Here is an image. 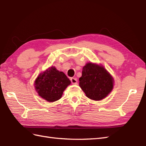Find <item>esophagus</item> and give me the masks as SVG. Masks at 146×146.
I'll use <instances>...</instances> for the list:
<instances>
[{
  "instance_id": "1",
  "label": "esophagus",
  "mask_w": 146,
  "mask_h": 146,
  "mask_svg": "<svg viewBox=\"0 0 146 146\" xmlns=\"http://www.w3.org/2000/svg\"><path fill=\"white\" fill-rule=\"evenodd\" d=\"M71 80V82H72V83L73 84H77L78 83V81H77V79L75 78H72L70 79Z\"/></svg>"
}]
</instances>
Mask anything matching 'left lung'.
I'll return each instance as SVG.
<instances>
[{
    "label": "left lung",
    "mask_w": 146,
    "mask_h": 146,
    "mask_svg": "<svg viewBox=\"0 0 146 146\" xmlns=\"http://www.w3.org/2000/svg\"><path fill=\"white\" fill-rule=\"evenodd\" d=\"M80 86L89 99L100 100L113 90V78L102 65L88 62L79 78Z\"/></svg>",
    "instance_id": "8db88e82"
}]
</instances>
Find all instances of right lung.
Segmentation results:
<instances>
[{
    "label": "right lung",
    "instance_id": "obj_1",
    "mask_svg": "<svg viewBox=\"0 0 146 146\" xmlns=\"http://www.w3.org/2000/svg\"><path fill=\"white\" fill-rule=\"evenodd\" d=\"M70 84L71 81L65 74L52 66L37 76L34 85L40 98L53 102L62 98L63 91Z\"/></svg>",
    "mask_w": 146,
    "mask_h": 146
}]
</instances>
